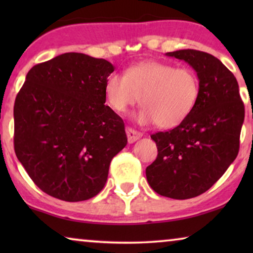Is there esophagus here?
<instances>
[{
	"label": "esophagus",
	"mask_w": 253,
	"mask_h": 253,
	"mask_svg": "<svg viewBox=\"0 0 253 253\" xmlns=\"http://www.w3.org/2000/svg\"><path fill=\"white\" fill-rule=\"evenodd\" d=\"M126 136H127V141H129V143H134V141L139 139L143 134H141L139 131L132 129V127H126Z\"/></svg>",
	"instance_id": "34e87169"
}]
</instances>
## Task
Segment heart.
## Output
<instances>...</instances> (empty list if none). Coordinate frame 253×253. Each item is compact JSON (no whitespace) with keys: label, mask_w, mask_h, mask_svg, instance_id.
Listing matches in <instances>:
<instances>
[{"label":"heart","mask_w":253,"mask_h":253,"mask_svg":"<svg viewBox=\"0 0 253 253\" xmlns=\"http://www.w3.org/2000/svg\"><path fill=\"white\" fill-rule=\"evenodd\" d=\"M105 93L107 101L117 113H126L140 99L143 108L138 121L170 129L181 124L195 108L199 81L190 68L146 61L130 67L124 76L110 75Z\"/></svg>","instance_id":"1"}]
</instances>
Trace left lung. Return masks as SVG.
<instances>
[{"instance_id":"8db88e82","label":"left lung","mask_w":253,"mask_h":253,"mask_svg":"<svg viewBox=\"0 0 253 253\" xmlns=\"http://www.w3.org/2000/svg\"><path fill=\"white\" fill-rule=\"evenodd\" d=\"M166 55L195 69L199 96L179 126L151 136L158 157L146 168V178L159 195L189 199L206 192L236 159L244 103L236 78L219 58L195 49Z\"/></svg>"}]
</instances>
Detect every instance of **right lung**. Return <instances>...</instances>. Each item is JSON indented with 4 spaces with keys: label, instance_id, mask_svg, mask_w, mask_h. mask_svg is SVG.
I'll return each instance as SVG.
<instances>
[{
    "label": "right lung",
    "instance_id": "right-lung-1",
    "mask_svg": "<svg viewBox=\"0 0 253 253\" xmlns=\"http://www.w3.org/2000/svg\"><path fill=\"white\" fill-rule=\"evenodd\" d=\"M110 62L65 53L26 75L15 100L13 145L38 188L64 202L98 195L112 159L127 143L124 122L106 106Z\"/></svg>",
    "mask_w": 253,
    "mask_h": 253
}]
</instances>
